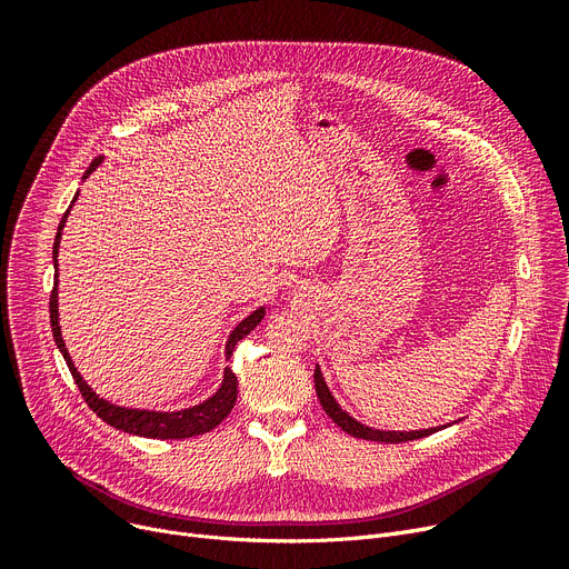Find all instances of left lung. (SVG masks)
Segmentation results:
<instances>
[{
  "mask_svg": "<svg viewBox=\"0 0 569 569\" xmlns=\"http://www.w3.org/2000/svg\"><path fill=\"white\" fill-rule=\"evenodd\" d=\"M313 380H316V395L320 399L322 410L330 415V420L341 427L346 433H350L352 438H362V440H371V442H406V440H417V438H425L431 436L445 427L450 425H438V427H429V429H415V431H392V429H376L369 427L360 420H355V417L341 408V403L335 399V395L330 392V387L325 382V376L320 371V367L316 365L313 371Z\"/></svg>",
  "mask_w": 569,
  "mask_h": 569,
  "instance_id": "left-lung-1",
  "label": "left lung"
}]
</instances>
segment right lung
Listing matches in <instances>:
<instances>
[{
  "label": "right lung",
  "instance_id": "add662e5",
  "mask_svg": "<svg viewBox=\"0 0 569 569\" xmlns=\"http://www.w3.org/2000/svg\"><path fill=\"white\" fill-rule=\"evenodd\" d=\"M106 159L103 157H97L92 161V166H89L82 174V179H87L89 174H92ZM80 193V191H78ZM78 193L73 196L69 209L64 212L62 221H59V228H57V234H54V244H52V262H54V286H52V292H50V327H52V337H54V343L59 348V352L64 355V362L78 385L80 395L84 397L87 406L92 408L101 420L119 431L124 433H133V436H142V438H191V436H200V433H207L212 431L217 425H221L226 417L230 415L234 401H237V378L230 369H223V378H221V385L219 390L207 397L204 401L196 403V406H189V408H179V410H149V408H129V406H117L103 397H99L92 387H89L84 382V378L80 376V371L76 369L71 355L64 346V337H62V327H59V290H57V256H59V242H62V230L67 226V219L71 214V207L76 204L78 200ZM267 313V307H258L256 311H251L244 320H239L232 332L228 335V341H226V348H223V355L226 360L232 355L234 346L239 339H244L253 327L264 318Z\"/></svg>",
  "mask_w": 569,
  "mask_h": 569
}]
</instances>
